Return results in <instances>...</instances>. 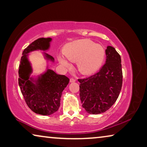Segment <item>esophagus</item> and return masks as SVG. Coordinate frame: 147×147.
Listing matches in <instances>:
<instances>
[{
	"mask_svg": "<svg viewBox=\"0 0 147 147\" xmlns=\"http://www.w3.org/2000/svg\"><path fill=\"white\" fill-rule=\"evenodd\" d=\"M76 82V80L74 78H70V82Z\"/></svg>",
	"mask_w": 147,
	"mask_h": 147,
	"instance_id": "1",
	"label": "esophagus"
}]
</instances>
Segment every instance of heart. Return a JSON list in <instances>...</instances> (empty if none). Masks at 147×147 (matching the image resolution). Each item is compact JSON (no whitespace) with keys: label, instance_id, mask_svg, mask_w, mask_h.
I'll return each mask as SVG.
<instances>
[{"label":"heart","instance_id":"heart-1","mask_svg":"<svg viewBox=\"0 0 147 147\" xmlns=\"http://www.w3.org/2000/svg\"><path fill=\"white\" fill-rule=\"evenodd\" d=\"M63 56H58L62 65L69 68L71 62H76L77 68L81 73H94L102 65L106 56L104 47L89 39H80L67 44L63 48Z\"/></svg>","mask_w":147,"mask_h":147}]
</instances>
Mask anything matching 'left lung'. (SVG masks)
I'll return each mask as SVG.
<instances>
[{
	"mask_svg": "<svg viewBox=\"0 0 147 147\" xmlns=\"http://www.w3.org/2000/svg\"><path fill=\"white\" fill-rule=\"evenodd\" d=\"M106 61L93 75L78 79L82 107L88 113L106 111L119 97L123 84L121 59L113 47H107Z\"/></svg>",
	"mask_w": 147,
	"mask_h": 147,
	"instance_id": "left-lung-1",
	"label": "left lung"
}]
</instances>
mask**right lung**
<instances>
[{
    "label": "right lung",
    "mask_w": 147,
    "mask_h": 147,
    "mask_svg": "<svg viewBox=\"0 0 147 147\" xmlns=\"http://www.w3.org/2000/svg\"><path fill=\"white\" fill-rule=\"evenodd\" d=\"M51 38H39L24 49L19 67V85L24 101L32 111L43 115H50L58 110L62 92L69 82L65 75L56 74L51 69L39 77L36 83L29 80L32 68L27 59L28 53L36 50L49 48ZM48 59L54 58L45 53Z\"/></svg>",
    "instance_id": "right-lung-1"
}]
</instances>
